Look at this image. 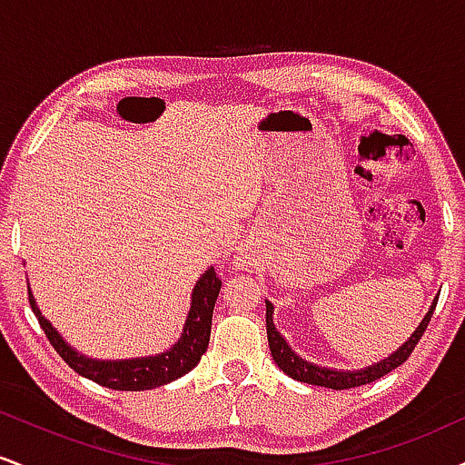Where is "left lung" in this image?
<instances>
[{
    "mask_svg": "<svg viewBox=\"0 0 465 465\" xmlns=\"http://www.w3.org/2000/svg\"><path fill=\"white\" fill-rule=\"evenodd\" d=\"M437 300H440V297H435L433 306L429 308L426 317L421 319L418 328H415V332L409 336V341H404V345H400V348L393 351L391 356H387V359H382L381 362H373V365L362 367V370H356V371L319 367V365H314V362H308V361H303L302 356H297L295 351H292L291 345L286 343L284 336L277 332V328L273 323V303L266 302V336H269L271 356H273V361L277 362V367H280L282 371L288 373L291 378H295V381L308 382V385L339 389V391L341 389L367 385V382H373V381H378V378L387 376L389 371L396 370V367H400L404 361L409 359L411 351L415 350V345H418L421 334H424V330L429 328L430 317H433V311L437 306Z\"/></svg>",
    "mask_w": 465,
    "mask_h": 465,
    "instance_id": "8db88e82",
    "label": "left lung"
}]
</instances>
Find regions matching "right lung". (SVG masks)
<instances>
[{
	"mask_svg": "<svg viewBox=\"0 0 465 465\" xmlns=\"http://www.w3.org/2000/svg\"><path fill=\"white\" fill-rule=\"evenodd\" d=\"M221 292V280H218L214 269H207L199 277L194 291L190 297V312L185 319L183 332L179 341L170 350L154 356H143V359H126V361H98L89 356L78 354L72 345L65 343L61 334L52 328V323L41 314L36 306L32 291L28 288V300L32 312L39 319L41 328L52 343V348L58 351L63 361L72 367L80 376L98 382V385L117 389V391H143V389H154L168 385L177 378L194 370L199 365L201 356L205 354L210 345L212 332V312L214 303Z\"/></svg>",
	"mask_w": 465,
	"mask_h": 465,
	"instance_id": "obj_1",
	"label": "right lung"
}]
</instances>
